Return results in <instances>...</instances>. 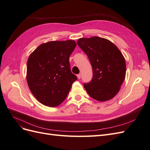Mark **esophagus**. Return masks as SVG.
Returning a JSON list of instances; mask_svg holds the SVG:
<instances>
[{"label":"esophagus","mask_w":150,"mask_h":150,"mask_svg":"<svg viewBox=\"0 0 150 150\" xmlns=\"http://www.w3.org/2000/svg\"><path fill=\"white\" fill-rule=\"evenodd\" d=\"M77 77H78V79H80V78H81V74H78V75H77Z\"/></svg>","instance_id":"1"}]
</instances>
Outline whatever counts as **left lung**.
<instances>
[{
  "mask_svg": "<svg viewBox=\"0 0 150 150\" xmlns=\"http://www.w3.org/2000/svg\"><path fill=\"white\" fill-rule=\"evenodd\" d=\"M78 45L88 56L93 76L84 87L89 96L99 101H106L119 92L125 79L126 66L120 49L110 40L96 37L80 38Z\"/></svg>",
  "mask_w": 150,
  "mask_h": 150,
  "instance_id": "obj_1",
  "label": "left lung"
}]
</instances>
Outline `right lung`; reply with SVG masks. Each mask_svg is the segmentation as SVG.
Masks as SVG:
<instances>
[{
	"mask_svg": "<svg viewBox=\"0 0 150 150\" xmlns=\"http://www.w3.org/2000/svg\"><path fill=\"white\" fill-rule=\"evenodd\" d=\"M76 46L73 40L49 41L40 44L29 56L27 82L31 93L44 105H59L76 81L69 64V56Z\"/></svg>",
	"mask_w": 150,
	"mask_h": 150,
	"instance_id": "right-lung-1",
	"label": "right lung"
}]
</instances>
